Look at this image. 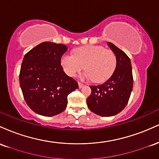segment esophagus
Here are the masks:
<instances>
[{
    "label": "esophagus",
    "mask_w": 159,
    "mask_h": 159,
    "mask_svg": "<svg viewBox=\"0 0 159 159\" xmlns=\"http://www.w3.org/2000/svg\"><path fill=\"white\" fill-rule=\"evenodd\" d=\"M78 86H79V88H81L84 87V84H82L81 82H78Z\"/></svg>",
    "instance_id": "1"
}]
</instances>
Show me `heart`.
I'll list each match as a JSON object with an SVG mask.
<instances>
[{
    "label": "heart",
    "mask_w": 159,
    "mask_h": 159,
    "mask_svg": "<svg viewBox=\"0 0 159 159\" xmlns=\"http://www.w3.org/2000/svg\"><path fill=\"white\" fill-rule=\"evenodd\" d=\"M63 70L70 77H75L83 69L84 77L95 82L106 81L114 73L116 57L114 52L100 45H86L74 51L73 54H66L61 57Z\"/></svg>",
    "instance_id": "b5f03b06"
}]
</instances>
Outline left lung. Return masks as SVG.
Listing matches in <instances>:
<instances>
[{
	"mask_svg": "<svg viewBox=\"0 0 159 159\" xmlns=\"http://www.w3.org/2000/svg\"><path fill=\"white\" fill-rule=\"evenodd\" d=\"M107 44L116 55V69L106 82L90 86L91 94L87 98L89 109L102 116H114L123 111L129 102L133 87L130 59L113 43Z\"/></svg>",
	"mask_w": 159,
	"mask_h": 159,
	"instance_id": "left-lung-1",
	"label": "left lung"
}]
</instances>
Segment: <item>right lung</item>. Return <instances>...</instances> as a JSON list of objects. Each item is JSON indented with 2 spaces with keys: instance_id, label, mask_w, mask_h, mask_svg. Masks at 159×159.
I'll return each mask as SVG.
<instances>
[{
  "instance_id": "right-lung-1",
  "label": "right lung",
  "mask_w": 159,
  "mask_h": 159,
  "mask_svg": "<svg viewBox=\"0 0 159 159\" xmlns=\"http://www.w3.org/2000/svg\"><path fill=\"white\" fill-rule=\"evenodd\" d=\"M65 45L44 42L24 57L19 83L24 98L36 114L52 116L63 112L67 96L78 88V82L63 72L61 57Z\"/></svg>"
}]
</instances>
